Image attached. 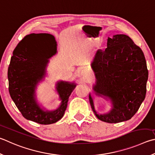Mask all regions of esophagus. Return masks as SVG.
<instances>
[{"mask_svg": "<svg viewBox=\"0 0 155 155\" xmlns=\"http://www.w3.org/2000/svg\"><path fill=\"white\" fill-rule=\"evenodd\" d=\"M80 74L81 77H83V78H86L89 76V72L86 69H82L81 70Z\"/></svg>", "mask_w": 155, "mask_h": 155, "instance_id": "esophagus-1", "label": "esophagus"}]
</instances>
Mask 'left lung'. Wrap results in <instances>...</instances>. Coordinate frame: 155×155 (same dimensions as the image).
Instances as JSON below:
<instances>
[{"label": "left lung", "instance_id": "1", "mask_svg": "<svg viewBox=\"0 0 155 155\" xmlns=\"http://www.w3.org/2000/svg\"><path fill=\"white\" fill-rule=\"evenodd\" d=\"M91 68L96 78L95 94L110 100L112 104L108 113L97 114L89 94L95 116L109 123L130 119L138 110L146 93L148 72L142 49L128 36L114 35L108 38L104 51L98 49L95 53Z\"/></svg>", "mask_w": 155, "mask_h": 155}]
</instances>
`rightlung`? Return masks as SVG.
<instances>
[{"label": "right lung", "mask_w": 155, "mask_h": 155, "mask_svg": "<svg viewBox=\"0 0 155 155\" xmlns=\"http://www.w3.org/2000/svg\"><path fill=\"white\" fill-rule=\"evenodd\" d=\"M56 53L57 43L53 35L31 34L14 49L8 68L9 91L17 108L25 119L41 125L55 123L63 117L76 87L74 83L58 82L56 89L61 102L55 110H44L37 104L36 86L45 74L49 59Z\"/></svg>", "instance_id": "obj_1"}]
</instances>
